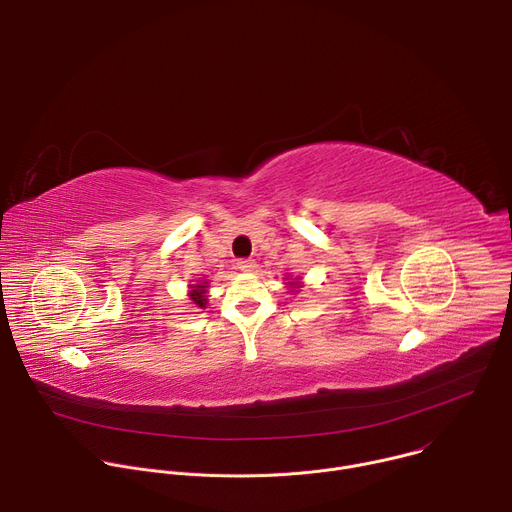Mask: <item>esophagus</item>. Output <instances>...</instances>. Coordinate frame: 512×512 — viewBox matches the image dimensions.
Masks as SVG:
<instances>
[{
    "mask_svg": "<svg viewBox=\"0 0 512 512\" xmlns=\"http://www.w3.org/2000/svg\"><path fill=\"white\" fill-rule=\"evenodd\" d=\"M237 269H241V271H253L255 269V261H251V259H239L237 261Z\"/></svg>",
    "mask_w": 512,
    "mask_h": 512,
    "instance_id": "obj_1",
    "label": "esophagus"
}]
</instances>
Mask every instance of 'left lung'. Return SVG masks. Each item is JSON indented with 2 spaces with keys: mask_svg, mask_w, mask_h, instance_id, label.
Returning <instances> with one entry per match:
<instances>
[{
  "mask_svg": "<svg viewBox=\"0 0 512 512\" xmlns=\"http://www.w3.org/2000/svg\"><path fill=\"white\" fill-rule=\"evenodd\" d=\"M291 283H294V281H291Z\"/></svg>",
  "mask_w": 512,
  "mask_h": 512,
  "instance_id": "left-lung-1",
  "label": "left lung"
}]
</instances>
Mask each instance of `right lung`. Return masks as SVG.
Here are the masks:
<instances>
[{
    "instance_id": "1",
    "label": "right lung",
    "mask_w": 512,
    "mask_h": 512,
    "mask_svg": "<svg viewBox=\"0 0 512 512\" xmlns=\"http://www.w3.org/2000/svg\"><path fill=\"white\" fill-rule=\"evenodd\" d=\"M206 289H208V281H202V283H194V285H190L188 296H190V300H192L198 308H206V302H208V298H206Z\"/></svg>"
}]
</instances>
